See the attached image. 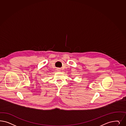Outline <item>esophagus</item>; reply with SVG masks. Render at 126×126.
I'll use <instances>...</instances> for the list:
<instances>
[{
  "instance_id": "obj_1",
  "label": "esophagus",
  "mask_w": 126,
  "mask_h": 126,
  "mask_svg": "<svg viewBox=\"0 0 126 126\" xmlns=\"http://www.w3.org/2000/svg\"><path fill=\"white\" fill-rule=\"evenodd\" d=\"M57 71H60V69H57Z\"/></svg>"
}]
</instances>
